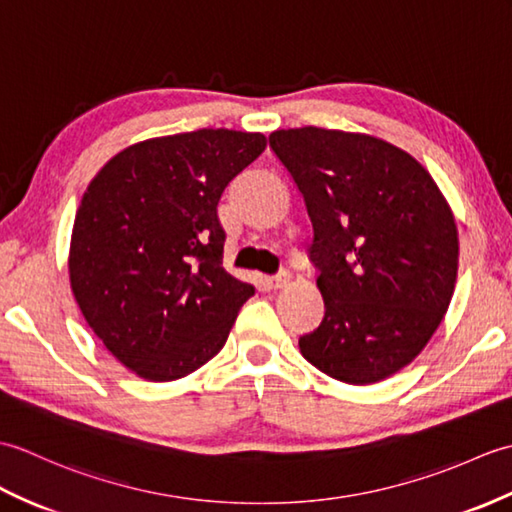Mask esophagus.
Wrapping results in <instances>:
<instances>
[{"instance_id": "1", "label": "esophagus", "mask_w": 512, "mask_h": 512, "mask_svg": "<svg viewBox=\"0 0 512 512\" xmlns=\"http://www.w3.org/2000/svg\"><path fill=\"white\" fill-rule=\"evenodd\" d=\"M290 281V275L286 273V270H281V273H277V275H273V277H268L266 279V284L270 286V288H284L286 284Z\"/></svg>"}]
</instances>
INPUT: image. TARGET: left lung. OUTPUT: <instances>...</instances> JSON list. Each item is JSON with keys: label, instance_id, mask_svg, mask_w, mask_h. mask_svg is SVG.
Returning <instances> with one entry per match:
<instances>
[{"label": "left lung", "instance_id": "8db88e82", "mask_svg": "<svg viewBox=\"0 0 512 512\" xmlns=\"http://www.w3.org/2000/svg\"><path fill=\"white\" fill-rule=\"evenodd\" d=\"M268 140L314 231L308 257L325 314L299 339L301 354L343 383H378L422 352L451 303L449 204L416 160L374 136L299 127Z\"/></svg>", "mask_w": 512, "mask_h": 512}]
</instances>
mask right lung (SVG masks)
Here are the masks:
<instances>
[{
  "mask_svg": "<svg viewBox=\"0 0 512 512\" xmlns=\"http://www.w3.org/2000/svg\"><path fill=\"white\" fill-rule=\"evenodd\" d=\"M264 149L262 134L233 129L145 140L83 193L70 246L74 299L140 378L165 383L209 363L255 295L222 268L217 202Z\"/></svg>",
  "mask_w": 512,
  "mask_h": 512,
  "instance_id": "obj_1",
  "label": "right lung"
}]
</instances>
